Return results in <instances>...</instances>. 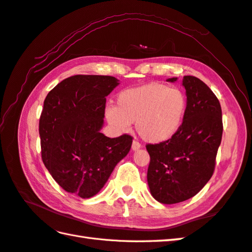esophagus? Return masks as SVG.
I'll use <instances>...</instances> for the list:
<instances>
[{
	"label": "esophagus",
	"mask_w": 252,
	"mask_h": 252,
	"mask_svg": "<svg viewBox=\"0 0 252 252\" xmlns=\"http://www.w3.org/2000/svg\"><path fill=\"white\" fill-rule=\"evenodd\" d=\"M131 147H132V150H133V151H137V150H139L140 147H141V144H140V142H138L137 140H134L133 142H132Z\"/></svg>",
	"instance_id": "1"
}]
</instances>
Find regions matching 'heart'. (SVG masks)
I'll list each match as a JSON object with an SVG mask.
<instances>
[{"label":"heart","mask_w":252,"mask_h":252,"mask_svg":"<svg viewBox=\"0 0 252 252\" xmlns=\"http://www.w3.org/2000/svg\"><path fill=\"white\" fill-rule=\"evenodd\" d=\"M187 110V95L182 89L152 82L122 92L116 98V107L106 110V119L119 131L128 130L136 123L141 138L159 143L181 129Z\"/></svg>","instance_id":"1"}]
</instances>
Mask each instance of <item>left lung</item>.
<instances>
[{
	"mask_svg": "<svg viewBox=\"0 0 252 252\" xmlns=\"http://www.w3.org/2000/svg\"><path fill=\"white\" fill-rule=\"evenodd\" d=\"M183 85L188 110L181 129L167 141L146 144L151 157L147 183L153 197L163 204L186 201L206 185L222 138V112L216 95L193 76L184 77Z\"/></svg>",
	"mask_w": 252,
	"mask_h": 252,
	"instance_id": "obj_1",
	"label": "left lung"
}]
</instances>
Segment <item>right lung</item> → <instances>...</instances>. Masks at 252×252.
<instances>
[{
	"label": "right lung",
	"instance_id": "1",
	"mask_svg": "<svg viewBox=\"0 0 252 252\" xmlns=\"http://www.w3.org/2000/svg\"><path fill=\"white\" fill-rule=\"evenodd\" d=\"M119 85L111 76L77 75L49 92L39 119L41 158L65 191L88 199L100 191L129 152L132 137L108 138L106 97Z\"/></svg>",
	"mask_w": 252,
	"mask_h": 252
}]
</instances>
